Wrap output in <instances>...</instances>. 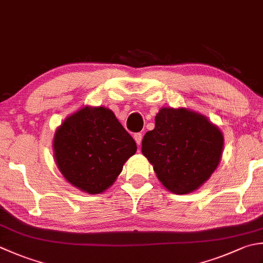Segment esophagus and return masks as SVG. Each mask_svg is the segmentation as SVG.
I'll use <instances>...</instances> for the list:
<instances>
[{
    "label": "esophagus",
    "instance_id": "1",
    "mask_svg": "<svg viewBox=\"0 0 263 263\" xmlns=\"http://www.w3.org/2000/svg\"><path fill=\"white\" fill-rule=\"evenodd\" d=\"M133 138H135L137 145L140 146L141 145V141H142V135H141V133H136V135L133 136Z\"/></svg>",
    "mask_w": 263,
    "mask_h": 263
}]
</instances>
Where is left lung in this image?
I'll use <instances>...</instances> for the list:
<instances>
[{
  "label": "left lung",
  "mask_w": 263,
  "mask_h": 263,
  "mask_svg": "<svg viewBox=\"0 0 263 263\" xmlns=\"http://www.w3.org/2000/svg\"><path fill=\"white\" fill-rule=\"evenodd\" d=\"M222 149V132L204 115L187 108H161L155 128L142 139L141 152L163 186L183 195L208 181Z\"/></svg>",
  "instance_id": "1"
}]
</instances>
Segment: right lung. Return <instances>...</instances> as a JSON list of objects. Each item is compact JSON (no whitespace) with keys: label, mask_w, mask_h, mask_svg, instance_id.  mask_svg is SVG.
Listing matches in <instances>:
<instances>
[{"label":"right lung","mask_w":263,"mask_h":263,"mask_svg":"<svg viewBox=\"0 0 263 263\" xmlns=\"http://www.w3.org/2000/svg\"><path fill=\"white\" fill-rule=\"evenodd\" d=\"M53 151L67 181L82 192L100 194L114 183L137 145L110 109L86 106L57 128Z\"/></svg>","instance_id":"1"}]
</instances>
